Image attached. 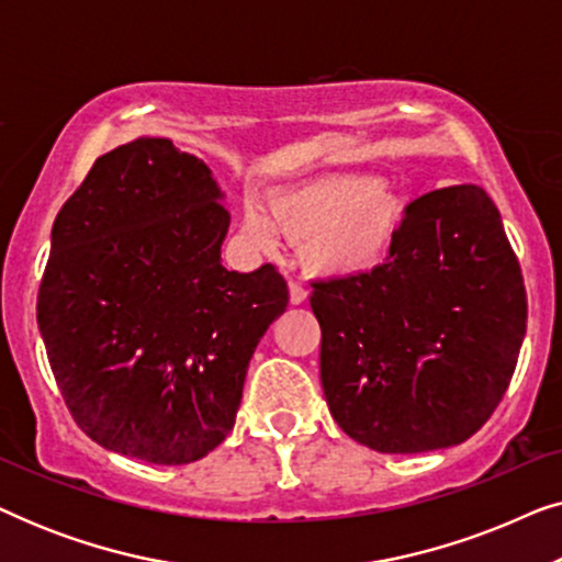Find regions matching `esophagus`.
I'll use <instances>...</instances> for the list:
<instances>
[{"label": "esophagus", "mask_w": 562, "mask_h": 562, "mask_svg": "<svg viewBox=\"0 0 562 562\" xmlns=\"http://www.w3.org/2000/svg\"><path fill=\"white\" fill-rule=\"evenodd\" d=\"M306 296H310V291H306V289L302 286V283H299V281H291V283H289V299H291V304H304Z\"/></svg>", "instance_id": "obj_1"}]
</instances>
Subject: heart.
<instances>
[{"label": "heart", "mask_w": 562, "mask_h": 562, "mask_svg": "<svg viewBox=\"0 0 562 562\" xmlns=\"http://www.w3.org/2000/svg\"><path fill=\"white\" fill-rule=\"evenodd\" d=\"M375 191L363 176H327L271 199L268 217L245 212V235L260 248H273L279 235L306 246V266L322 276L358 273L386 248L398 222L394 199Z\"/></svg>", "instance_id": "b5f03b06"}]
</instances>
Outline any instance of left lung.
Wrapping results in <instances>:
<instances>
[{
	"label": "left lung",
	"instance_id": "1",
	"mask_svg": "<svg viewBox=\"0 0 562 562\" xmlns=\"http://www.w3.org/2000/svg\"><path fill=\"white\" fill-rule=\"evenodd\" d=\"M312 289L329 414L366 448L465 442L509 389L527 291L502 214L475 183L414 199L381 266Z\"/></svg>",
	"mask_w": 562,
	"mask_h": 562
}]
</instances>
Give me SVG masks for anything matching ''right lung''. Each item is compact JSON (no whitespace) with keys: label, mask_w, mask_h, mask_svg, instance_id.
I'll return each instance as SVG.
<instances>
[{"label":"right lung","mask_w":562,"mask_h":562,"mask_svg":"<svg viewBox=\"0 0 562 562\" xmlns=\"http://www.w3.org/2000/svg\"><path fill=\"white\" fill-rule=\"evenodd\" d=\"M227 227L210 168L166 137L104 153L60 206L37 327L68 412L102 448L183 465L233 429L289 286L273 263L227 271Z\"/></svg>","instance_id":"right-lung-1"}]
</instances>
